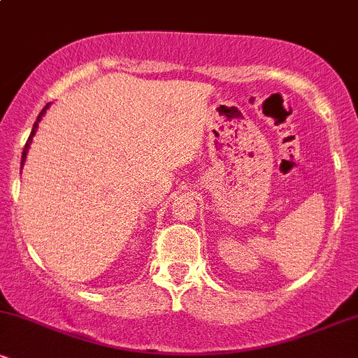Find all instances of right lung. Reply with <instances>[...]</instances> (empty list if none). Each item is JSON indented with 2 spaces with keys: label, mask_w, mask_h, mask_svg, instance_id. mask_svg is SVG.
Here are the masks:
<instances>
[{
  "label": "right lung",
  "mask_w": 358,
  "mask_h": 358,
  "mask_svg": "<svg viewBox=\"0 0 358 358\" xmlns=\"http://www.w3.org/2000/svg\"><path fill=\"white\" fill-rule=\"evenodd\" d=\"M48 106H50V104H47V106H45V108L42 109V113H40V114H38V117H36V121H35V124H34V129H31V133H30V138H28L27 145H24V150H23V155H22V166H23L24 159H27V153H28V148H30V143H31V139H34V136H35V133H36V127H38V122H40V119H42V116H43V114H45V113H47Z\"/></svg>",
  "instance_id": "right-lung-1"
}]
</instances>
